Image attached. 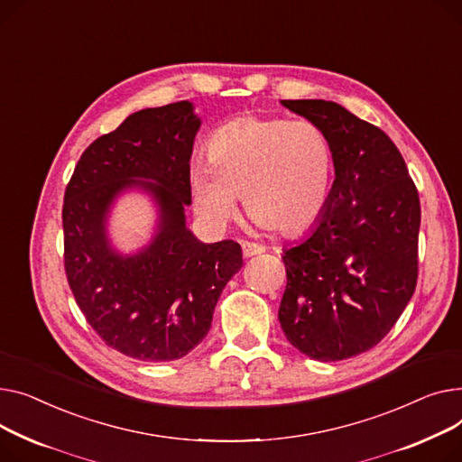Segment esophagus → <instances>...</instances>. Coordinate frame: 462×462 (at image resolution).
I'll return each mask as SVG.
<instances>
[{
  "instance_id": "obj_1",
  "label": "esophagus",
  "mask_w": 462,
  "mask_h": 462,
  "mask_svg": "<svg viewBox=\"0 0 462 462\" xmlns=\"http://www.w3.org/2000/svg\"><path fill=\"white\" fill-rule=\"evenodd\" d=\"M242 255L244 257H252V255H259L264 252V248L257 242H250V240H242Z\"/></svg>"
}]
</instances>
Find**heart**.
Listing matches in <instances>:
<instances>
[{"label":"heart","mask_w":462,"mask_h":462,"mask_svg":"<svg viewBox=\"0 0 462 462\" xmlns=\"http://www.w3.org/2000/svg\"><path fill=\"white\" fill-rule=\"evenodd\" d=\"M332 180L334 151L319 125L244 116L208 135L205 162L189 171V192L212 226L233 220L242 196L257 224L291 235L322 214Z\"/></svg>","instance_id":"1"}]
</instances>
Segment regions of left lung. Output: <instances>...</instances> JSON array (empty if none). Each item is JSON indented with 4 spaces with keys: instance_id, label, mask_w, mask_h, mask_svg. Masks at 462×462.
I'll return each mask as SVG.
<instances>
[{
    "instance_id": "left-lung-1",
    "label": "left lung",
    "mask_w": 462,
    "mask_h": 462,
    "mask_svg": "<svg viewBox=\"0 0 462 462\" xmlns=\"http://www.w3.org/2000/svg\"><path fill=\"white\" fill-rule=\"evenodd\" d=\"M319 125L336 180L317 227L285 250V337L306 356L337 362L381 343L418 283V188L388 135L330 100H282Z\"/></svg>"
}]
</instances>
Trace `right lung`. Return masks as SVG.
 <instances>
[{
    "label": "right lung",
    "instance_id": "right-lung-1",
    "mask_svg": "<svg viewBox=\"0 0 462 462\" xmlns=\"http://www.w3.org/2000/svg\"><path fill=\"white\" fill-rule=\"evenodd\" d=\"M198 128L186 100L135 112L84 151L65 189L63 259L74 300L107 346L142 362L179 360L203 341L242 266L238 242L203 244L184 227ZM134 183L155 194L161 227L142 254L119 258L106 248L103 220Z\"/></svg>",
    "mask_w": 462,
    "mask_h": 462
}]
</instances>
